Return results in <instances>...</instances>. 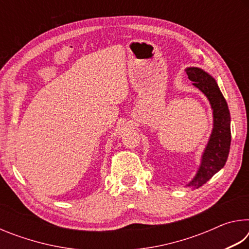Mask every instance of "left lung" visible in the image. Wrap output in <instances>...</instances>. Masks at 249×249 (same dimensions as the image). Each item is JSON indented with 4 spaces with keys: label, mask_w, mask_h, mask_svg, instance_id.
<instances>
[{
    "label": "left lung",
    "mask_w": 249,
    "mask_h": 249,
    "mask_svg": "<svg viewBox=\"0 0 249 249\" xmlns=\"http://www.w3.org/2000/svg\"><path fill=\"white\" fill-rule=\"evenodd\" d=\"M189 80L203 93L212 108L213 128L203 153L196 176L187 187L200 188L224 167L231 146V114L216 80L203 69L189 67L185 69Z\"/></svg>",
    "instance_id": "left-lung-1"
}]
</instances>
